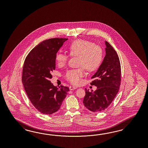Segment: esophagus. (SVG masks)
<instances>
[{"instance_id":"1","label":"esophagus","mask_w":148,"mask_h":148,"mask_svg":"<svg viewBox=\"0 0 148 148\" xmlns=\"http://www.w3.org/2000/svg\"><path fill=\"white\" fill-rule=\"evenodd\" d=\"M76 87L73 86H71L69 87V89H70V90H75V89H76Z\"/></svg>"}]
</instances>
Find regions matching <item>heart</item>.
<instances>
[{
  "label": "heart",
  "instance_id": "1",
  "mask_svg": "<svg viewBox=\"0 0 148 148\" xmlns=\"http://www.w3.org/2000/svg\"><path fill=\"white\" fill-rule=\"evenodd\" d=\"M69 55L73 57H79L78 66L80 67L68 70L65 77L72 84L79 85L85 75V68L89 72L97 69L103 60L102 48L95 45L94 42L85 40H77L69 45ZM69 58V55L58 53L55 55L56 62L59 66H64Z\"/></svg>",
  "mask_w": 148,
  "mask_h": 148
}]
</instances>
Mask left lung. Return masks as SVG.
Wrapping results in <instances>:
<instances>
[{"instance_id":"obj_1","label":"left lung","mask_w":148,"mask_h":148,"mask_svg":"<svg viewBox=\"0 0 148 148\" xmlns=\"http://www.w3.org/2000/svg\"><path fill=\"white\" fill-rule=\"evenodd\" d=\"M106 55L92 79L90 84L97 87L94 92L85 89L83 103L90 111L101 112L111 103L116 97L121 82V66L116 50L105 41Z\"/></svg>"}]
</instances>
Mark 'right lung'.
Instances as JSON below:
<instances>
[{"label":"right lung","instance_id":"obj_1","mask_svg":"<svg viewBox=\"0 0 148 148\" xmlns=\"http://www.w3.org/2000/svg\"><path fill=\"white\" fill-rule=\"evenodd\" d=\"M67 40L54 38L44 40L30 51L24 61L23 85L33 106L43 114L58 111L69 90L68 87L62 85L58 88L50 81L55 69V55Z\"/></svg>","mask_w":148,"mask_h":148}]
</instances>
